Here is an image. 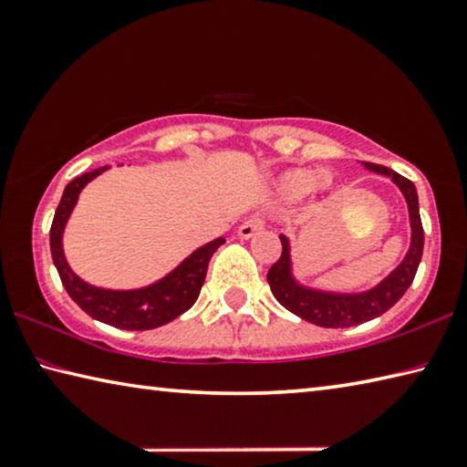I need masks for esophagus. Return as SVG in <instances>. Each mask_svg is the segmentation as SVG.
<instances>
[{
    "mask_svg": "<svg viewBox=\"0 0 467 467\" xmlns=\"http://www.w3.org/2000/svg\"><path fill=\"white\" fill-rule=\"evenodd\" d=\"M265 223L264 220H257V218H251L247 220V223H243L241 228H239V236L241 239H251V236H255L257 233L264 231Z\"/></svg>",
    "mask_w": 467,
    "mask_h": 467,
    "instance_id": "1",
    "label": "esophagus"
}]
</instances>
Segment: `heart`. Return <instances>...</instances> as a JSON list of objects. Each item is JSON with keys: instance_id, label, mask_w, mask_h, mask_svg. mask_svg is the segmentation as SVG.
<instances>
[{"instance_id": "obj_1", "label": "heart", "mask_w": 467, "mask_h": 467, "mask_svg": "<svg viewBox=\"0 0 467 467\" xmlns=\"http://www.w3.org/2000/svg\"><path fill=\"white\" fill-rule=\"evenodd\" d=\"M334 185L329 172L321 171L315 175L309 169H290L284 171L282 175L275 177L274 181V192L278 197L286 202H295L305 197L306 193H326Z\"/></svg>"}]
</instances>
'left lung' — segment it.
I'll use <instances>...</instances> for the list:
<instances>
[{"label": "left lung", "instance_id": "obj_1", "mask_svg": "<svg viewBox=\"0 0 467 467\" xmlns=\"http://www.w3.org/2000/svg\"><path fill=\"white\" fill-rule=\"evenodd\" d=\"M368 171H375L379 175H387L400 192L404 193L408 212H410V226H412V241L406 253L404 262L387 275L383 282H379L375 288L367 292H357V295H339V292H323L315 288L300 286L292 275V262H290V243L284 234L282 241V255L275 262L270 272H267V282L278 303L288 309L290 313L298 315L300 319L315 323L319 327H352L367 323L379 317L385 311H389L398 300L406 295L410 284L414 282V275L422 259L424 249V231L420 210H418V193L416 187L410 179L401 177L381 164L365 162Z\"/></svg>", "mask_w": 467, "mask_h": 467}]
</instances>
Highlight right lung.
Listing matches in <instances>:
<instances>
[{
	"mask_svg": "<svg viewBox=\"0 0 467 467\" xmlns=\"http://www.w3.org/2000/svg\"><path fill=\"white\" fill-rule=\"evenodd\" d=\"M109 167L94 169L90 172L76 177L72 183H67L66 192L61 195V202L55 210L53 224H51V257L53 264L57 267L59 278L63 288L72 296L74 303L80 306L84 313H88L92 319L107 323V326L119 327V329H154L161 327L164 323L177 319L200 296V290L203 286L205 272H208V264L216 249L224 243L223 236L216 241L205 243L203 247L195 249L192 255L183 259L175 270L164 275L150 286L136 288V290H109V288H97L92 284L84 282L80 275L72 272L67 265L66 255H63V228H66L69 214H72L74 205L78 202L82 189L90 183L94 177L105 172Z\"/></svg>",
	"mask_w": 467,
	"mask_h": 467,
	"instance_id": "right-lung-1",
	"label": "right lung"
}]
</instances>
